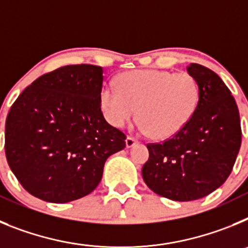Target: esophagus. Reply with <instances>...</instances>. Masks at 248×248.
I'll use <instances>...</instances> for the list:
<instances>
[{
  "mask_svg": "<svg viewBox=\"0 0 248 248\" xmlns=\"http://www.w3.org/2000/svg\"><path fill=\"white\" fill-rule=\"evenodd\" d=\"M135 144H138V141L134 139V138L128 137V138H126V139H125V145H126V148H128V149L133 148V146H134Z\"/></svg>",
  "mask_w": 248,
  "mask_h": 248,
  "instance_id": "esophagus-1",
  "label": "esophagus"
}]
</instances>
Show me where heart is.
I'll return each mask as SVG.
<instances>
[{"label": "heart", "instance_id": "heart-1", "mask_svg": "<svg viewBox=\"0 0 248 248\" xmlns=\"http://www.w3.org/2000/svg\"><path fill=\"white\" fill-rule=\"evenodd\" d=\"M120 91L105 85L100 104L105 119L124 128L137 117L139 129L157 140L170 139L183 130L199 103V85L191 74L163 69L126 72L119 79Z\"/></svg>", "mask_w": 248, "mask_h": 248}]
</instances>
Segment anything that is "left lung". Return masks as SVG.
<instances>
[{
  "mask_svg": "<svg viewBox=\"0 0 248 248\" xmlns=\"http://www.w3.org/2000/svg\"><path fill=\"white\" fill-rule=\"evenodd\" d=\"M199 85V103L185 128L148 145L141 174L148 187L172 201L205 198L222 185L241 146L237 104L217 74L198 63L186 68Z\"/></svg>",
  "mask_w": 248,
  "mask_h": 248,
  "instance_id": "obj_1",
  "label": "left lung"
}]
</instances>
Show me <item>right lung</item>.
<instances>
[{
    "label": "right lung",
    "mask_w": 248,
    "mask_h": 248,
    "mask_svg": "<svg viewBox=\"0 0 248 248\" xmlns=\"http://www.w3.org/2000/svg\"><path fill=\"white\" fill-rule=\"evenodd\" d=\"M103 68L64 65L39 77L19 94L6 119L4 149L21 185L47 202L91 194L125 135L100 109Z\"/></svg>",
    "instance_id": "add662e5"
}]
</instances>
